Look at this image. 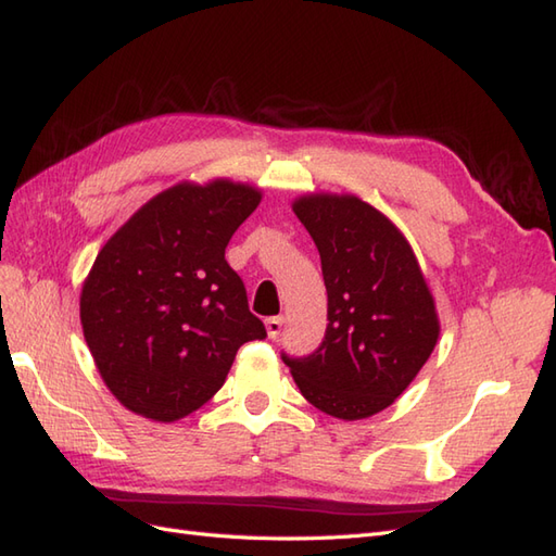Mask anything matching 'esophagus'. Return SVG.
Returning <instances> with one entry per match:
<instances>
[{
    "instance_id": "esophagus-1",
    "label": "esophagus",
    "mask_w": 556,
    "mask_h": 556,
    "mask_svg": "<svg viewBox=\"0 0 556 556\" xmlns=\"http://www.w3.org/2000/svg\"><path fill=\"white\" fill-rule=\"evenodd\" d=\"M281 327H283V317H267L265 319V329H267L269 339H277L281 333Z\"/></svg>"
}]
</instances>
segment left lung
Returning <instances> with one entry per match:
<instances>
[{"label":"left lung","instance_id":"1","mask_svg":"<svg viewBox=\"0 0 556 556\" xmlns=\"http://www.w3.org/2000/svg\"><path fill=\"white\" fill-rule=\"evenodd\" d=\"M293 213L319 251L329 325L315 353L281 359L309 405L345 421L371 417L433 353V295L407 239L363 199L309 193Z\"/></svg>","mask_w":556,"mask_h":556}]
</instances>
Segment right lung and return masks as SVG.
Masks as SVG:
<instances>
[{
    "mask_svg": "<svg viewBox=\"0 0 556 556\" xmlns=\"http://www.w3.org/2000/svg\"><path fill=\"white\" fill-rule=\"evenodd\" d=\"M257 203L261 191L229 179L175 185L99 251L80 321L103 383L135 415H191L223 389L239 348L267 337L225 261Z\"/></svg>",
    "mask_w": 556,
    "mask_h": 556,
    "instance_id": "1",
    "label": "right lung"
}]
</instances>
